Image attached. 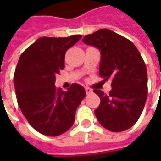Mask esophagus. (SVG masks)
<instances>
[{"mask_svg": "<svg viewBox=\"0 0 161 161\" xmlns=\"http://www.w3.org/2000/svg\"><path fill=\"white\" fill-rule=\"evenodd\" d=\"M85 91H86V94H91V93H92V90L88 87L85 88Z\"/></svg>", "mask_w": 161, "mask_h": 161, "instance_id": "esophagus-1", "label": "esophagus"}]
</instances>
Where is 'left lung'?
I'll list each match as a JSON object with an SVG mask.
<instances>
[{"instance_id": "obj_1", "label": "left lung", "mask_w": 161, "mask_h": 161, "mask_svg": "<svg viewBox=\"0 0 161 161\" xmlns=\"http://www.w3.org/2000/svg\"><path fill=\"white\" fill-rule=\"evenodd\" d=\"M83 42L100 50L99 75L112 81L108 95L93 91L101 100L95 115L109 131L127 130L138 121L147 97L145 63L133 42L111 30H97L84 36Z\"/></svg>"}]
</instances>
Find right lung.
<instances>
[{"label":"right lung","mask_w":161,"mask_h":161,"mask_svg":"<svg viewBox=\"0 0 161 161\" xmlns=\"http://www.w3.org/2000/svg\"><path fill=\"white\" fill-rule=\"evenodd\" d=\"M81 38L42 37L19 57L14 76L17 102L29 124L44 135L68 131L86 96L80 84H71L66 91L55 86L56 75L64 68L65 53Z\"/></svg>","instance_id":"obj_1"}]
</instances>
